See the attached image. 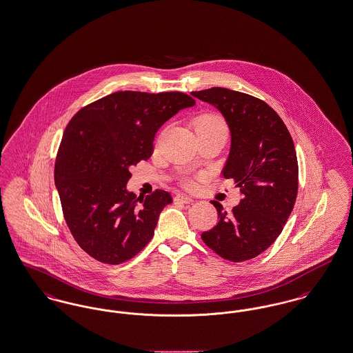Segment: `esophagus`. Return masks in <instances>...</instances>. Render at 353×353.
Here are the masks:
<instances>
[{
  "mask_svg": "<svg viewBox=\"0 0 353 353\" xmlns=\"http://www.w3.org/2000/svg\"><path fill=\"white\" fill-rule=\"evenodd\" d=\"M176 201L183 202V203H190V202H193V199L186 196V194H177L176 196Z\"/></svg>",
  "mask_w": 353,
  "mask_h": 353,
  "instance_id": "obj_1",
  "label": "esophagus"
}]
</instances>
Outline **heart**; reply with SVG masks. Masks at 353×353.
I'll return each instance as SVG.
<instances>
[{"instance_id":"1","label":"heart","mask_w":353,"mask_h":353,"mask_svg":"<svg viewBox=\"0 0 353 353\" xmlns=\"http://www.w3.org/2000/svg\"><path fill=\"white\" fill-rule=\"evenodd\" d=\"M194 130L197 134L213 132V131L226 134V124L221 117L216 114H203L194 120Z\"/></svg>"}]
</instances>
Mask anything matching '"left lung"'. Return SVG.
<instances>
[{"label":"left lung","mask_w":353,"mask_h":353,"mask_svg":"<svg viewBox=\"0 0 353 353\" xmlns=\"http://www.w3.org/2000/svg\"><path fill=\"white\" fill-rule=\"evenodd\" d=\"M212 104L230 131L223 177L234 179L242 200L230 213L217 201V225L202 241L223 259L243 262L270 248L282 233L298 194V159L285 123L263 101L229 88L192 91Z\"/></svg>","instance_id":"8db88e82"}]
</instances>
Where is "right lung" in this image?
Returning a JSON list of instances; mask_svg holds the SVG:
<instances>
[{
    "label": "right lung",
    "mask_w": 353,
    "mask_h": 353,
    "mask_svg": "<svg viewBox=\"0 0 353 353\" xmlns=\"http://www.w3.org/2000/svg\"><path fill=\"white\" fill-rule=\"evenodd\" d=\"M196 101L183 92L119 91L68 123L55 163V186L68 229L92 258L119 265L151 241L168 192L136 197L130 168L150 159L159 128Z\"/></svg>",
    "instance_id": "obj_1"
}]
</instances>
